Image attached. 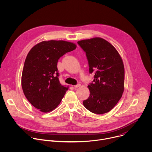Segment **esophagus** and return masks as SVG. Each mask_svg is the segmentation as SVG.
<instances>
[{
	"mask_svg": "<svg viewBox=\"0 0 152 152\" xmlns=\"http://www.w3.org/2000/svg\"><path fill=\"white\" fill-rule=\"evenodd\" d=\"M80 83H77V85H74V88H78V87H79V86H80Z\"/></svg>",
	"mask_w": 152,
	"mask_h": 152,
	"instance_id": "obj_1",
	"label": "esophagus"
}]
</instances>
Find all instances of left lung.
I'll return each mask as SVG.
<instances>
[{
  "label": "left lung",
  "instance_id": "left-lung-1",
  "mask_svg": "<svg viewBox=\"0 0 152 152\" xmlns=\"http://www.w3.org/2000/svg\"><path fill=\"white\" fill-rule=\"evenodd\" d=\"M77 44L85 52L90 73L94 74V80L88 86L90 97L83 104L93 113H106L116 105L124 91L122 59L115 48L103 38L81 40Z\"/></svg>",
  "mask_w": 152,
  "mask_h": 152
}]
</instances>
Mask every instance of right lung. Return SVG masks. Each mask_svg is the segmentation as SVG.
I'll return each instance as SVG.
<instances>
[{"mask_svg": "<svg viewBox=\"0 0 152 152\" xmlns=\"http://www.w3.org/2000/svg\"><path fill=\"white\" fill-rule=\"evenodd\" d=\"M76 48L70 42L50 40L38 43L28 53L21 86L28 100L40 111L48 113L55 109L68 90L59 83L57 63L64 54Z\"/></svg>", "mask_w": 152, "mask_h": 152, "instance_id": "right-lung-1", "label": "right lung"}]
</instances>
